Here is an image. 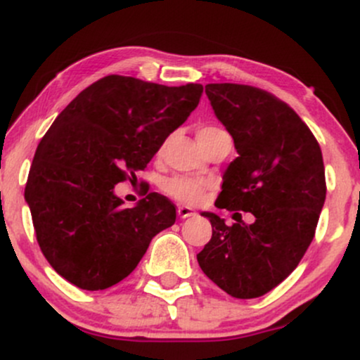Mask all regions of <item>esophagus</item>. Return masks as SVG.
<instances>
[{"instance_id":"obj_1","label":"esophagus","mask_w":360,"mask_h":360,"mask_svg":"<svg viewBox=\"0 0 360 360\" xmlns=\"http://www.w3.org/2000/svg\"><path fill=\"white\" fill-rule=\"evenodd\" d=\"M177 214H179V218H189V217H194V213L191 208H189V206H177Z\"/></svg>"}]
</instances>
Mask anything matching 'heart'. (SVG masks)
I'll use <instances>...</instances> for the list:
<instances>
[{"label":"heart","instance_id":"obj_1","mask_svg":"<svg viewBox=\"0 0 360 360\" xmlns=\"http://www.w3.org/2000/svg\"><path fill=\"white\" fill-rule=\"evenodd\" d=\"M220 130L221 128H217V127H205L201 128L198 137L217 134V131ZM206 188H208V183H206V181L193 179V177H184V176L172 177V179L166 181V184H164V191H166L169 196L186 205L198 203V201L201 200V196H203Z\"/></svg>","mask_w":360,"mask_h":360}]
</instances>
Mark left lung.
<instances>
[{"mask_svg":"<svg viewBox=\"0 0 360 360\" xmlns=\"http://www.w3.org/2000/svg\"><path fill=\"white\" fill-rule=\"evenodd\" d=\"M205 93L238 154L214 205L254 221L235 213L240 218L229 226L205 212L213 233L198 264L233 298H259L296 269L315 237L326 196L321 148L296 111L267 91L221 82Z\"/></svg>","mask_w":360,"mask_h":360,"instance_id":"left-lung-1","label":"left lung"}]
</instances>
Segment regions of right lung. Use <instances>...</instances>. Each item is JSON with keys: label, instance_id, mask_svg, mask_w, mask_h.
<instances>
[{"label": "right lung", "instance_id": "1", "mask_svg": "<svg viewBox=\"0 0 360 360\" xmlns=\"http://www.w3.org/2000/svg\"><path fill=\"white\" fill-rule=\"evenodd\" d=\"M201 93V84L169 88L113 74L60 111L37 147L25 188L37 242L57 274L86 291L111 288L174 225L176 206L166 196L148 193L127 208L115 184L147 167Z\"/></svg>", "mask_w": 360, "mask_h": 360}]
</instances>
